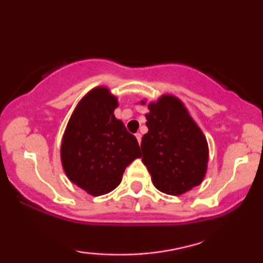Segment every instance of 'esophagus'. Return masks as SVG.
I'll return each instance as SVG.
<instances>
[{
  "label": "esophagus",
  "mask_w": 263,
  "mask_h": 263,
  "mask_svg": "<svg viewBox=\"0 0 263 263\" xmlns=\"http://www.w3.org/2000/svg\"><path fill=\"white\" fill-rule=\"evenodd\" d=\"M135 136H136V139H138V142H139V145H140V143H141V134H140V133H138V134H135Z\"/></svg>",
  "instance_id": "esophagus-1"
}]
</instances>
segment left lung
<instances>
[{"instance_id": "8db88e82", "label": "left lung", "mask_w": 263, "mask_h": 263, "mask_svg": "<svg viewBox=\"0 0 263 263\" xmlns=\"http://www.w3.org/2000/svg\"><path fill=\"white\" fill-rule=\"evenodd\" d=\"M148 109V133L141 141L142 163L158 190L181 195L199 185L204 177L208 161L206 138L176 97L163 96L149 104Z\"/></svg>"}]
</instances>
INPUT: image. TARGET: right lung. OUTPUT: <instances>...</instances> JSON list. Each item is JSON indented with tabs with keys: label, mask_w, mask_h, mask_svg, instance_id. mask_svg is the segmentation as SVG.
<instances>
[{
	"label": "right lung",
	"mask_w": 263,
	"mask_h": 263,
	"mask_svg": "<svg viewBox=\"0 0 263 263\" xmlns=\"http://www.w3.org/2000/svg\"><path fill=\"white\" fill-rule=\"evenodd\" d=\"M116 107L109 89H92L75 107L62 139L64 172L93 196L112 192L125 167L141 157L138 140L115 117Z\"/></svg>",
	"instance_id": "add662e5"
}]
</instances>
